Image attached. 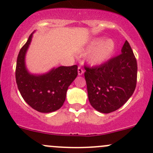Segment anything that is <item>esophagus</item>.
Returning <instances> with one entry per match:
<instances>
[{
  "instance_id": "1",
  "label": "esophagus",
  "mask_w": 153,
  "mask_h": 153,
  "mask_svg": "<svg viewBox=\"0 0 153 153\" xmlns=\"http://www.w3.org/2000/svg\"><path fill=\"white\" fill-rule=\"evenodd\" d=\"M78 75H82L83 74H84V69H83L81 66H78Z\"/></svg>"
}]
</instances>
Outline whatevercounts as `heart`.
<instances>
[{
  "label": "heart",
  "mask_w": 153,
  "mask_h": 153,
  "mask_svg": "<svg viewBox=\"0 0 153 153\" xmlns=\"http://www.w3.org/2000/svg\"><path fill=\"white\" fill-rule=\"evenodd\" d=\"M88 49H93L88 55L89 62L91 64L99 65L112 56L115 50V43L111 39L102 41V39L97 38L90 42Z\"/></svg>",
  "instance_id": "obj_1"
}]
</instances>
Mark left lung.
Returning <instances> with one entry per match:
<instances>
[{"mask_svg": "<svg viewBox=\"0 0 153 153\" xmlns=\"http://www.w3.org/2000/svg\"><path fill=\"white\" fill-rule=\"evenodd\" d=\"M90 103L104 114L122 107L134 93L137 65L132 49L126 40L122 53L100 66H84Z\"/></svg>", "mask_w": 153, "mask_h": 153, "instance_id": "obj_1", "label": "left lung"}]
</instances>
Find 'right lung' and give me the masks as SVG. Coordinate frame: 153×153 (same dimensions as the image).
Here are the masks:
<instances>
[{
	"instance_id": "add662e5",
	"label": "right lung",
	"mask_w": 153,
	"mask_h": 153,
	"mask_svg": "<svg viewBox=\"0 0 153 153\" xmlns=\"http://www.w3.org/2000/svg\"><path fill=\"white\" fill-rule=\"evenodd\" d=\"M32 34L22 46L17 57L16 80L24 100L36 111L50 113L60 109L66 99L69 86L78 75V66H60L42 75H33L27 71L25 56Z\"/></svg>"
}]
</instances>
